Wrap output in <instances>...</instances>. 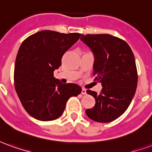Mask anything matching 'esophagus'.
Segmentation results:
<instances>
[{
	"mask_svg": "<svg viewBox=\"0 0 152 152\" xmlns=\"http://www.w3.org/2000/svg\"><path fill=\"white\" fill-rule=\"evenodd\" d=\"M81 94H86V89H81Z\"/></svg>",
	"mask_w": 152,
	"mask_h": 152,
	"instance_id": "1",
	"label": "esophagus"
}]
</instances>
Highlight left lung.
Masks as SVG:
<instances>
[{
  "instance_id": "left-lung-1",
  "label": "left lung",
  "mask_w": 152,
  "mask_h": 152,
  "mask_svg": "<svg viewBox=\"0 0 152 152\" xmlns=\"http://www.w3.org/2000/svg\"><path fill=\"white\" fill-rule=\"evenodd\" d=\"M80 40L94 54L93 75L102 86L99 94L87 90L95 99V105L86 110V115L100 123L115 121L127 110L137 89L134 53L124 40L112 35H82Z\"/></svg>"
}]
</instances>
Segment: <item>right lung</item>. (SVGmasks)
<instances>
[{
  "label": "right lung",
  "mask_w": 152,
  "mask_h": 152,
  "mask_svg": "<svg viewBox=\"0 0 152 152\" xmlns=\"http://www.w3.org/2000/svg\"><path fill=\"white\" fill-rule=\"evenodd\" d=\"M80 36L45 30L28 37L20 45L14 73L15 90L26 112L35 119L58 118L67 100L81 92L78 85L62 84L53 77L63 54Z\"/></svg>",
  "instance_id": "add662e5"
}]
</instances>
